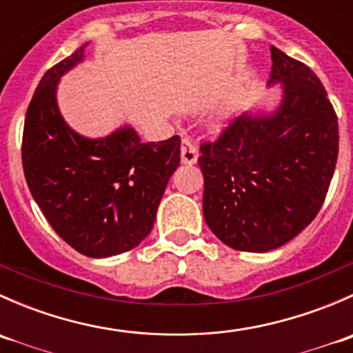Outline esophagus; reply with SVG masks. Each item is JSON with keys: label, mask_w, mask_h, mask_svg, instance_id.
<instances>
[{"label": "esophagus", "mask_w": 353, "mask_h": 353, "mask_svg": "<svg viewBox=\"0 0 353 353\" xmlns=\"http://www.w3.org/2000/svg\"><path fill=\"white\" fill-rule=\"evenodd\" d=\"M181 160H183V163H188V165H191V163L198 160V148L190 140H183V143H181Z\"/></svg>", "instance_id": "1"}]
</instances>
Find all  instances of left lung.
<instances>
[{"label":"left lung","mask_w":353,"mask_h":353,"mask_svg":"<svg viewBox=\"0 0 353 353\" xmlns=\"http://www.w3.org/2000/svg\"><path fill=\"white\" fill-rule=\"evenodd\" d=\"M272 51L268 83H283L270 116L241 114L201 143L203 215L237 251L266 252L305 229L325 203L338 159V117L314 71Z\"/></svg>","instance_id":"1"}]
</instances>
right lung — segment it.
I'll use <instances>...</instances> for the list:
<instances>
[{
	"label": "right lung",
	"instance_id": "obj_1",
	"mask_svg": "<svg viewBox=\"0 0 353 353\" xmlns=\"http://www.w3.org/2000/svg\"><path fill=\"white\" fill-rule=\"evenodd\" d=\"M83 44L48 70L25 116L22 163L28 190L59 237L90 258L137 248L154 227L181 140L141 143L130 126L99 140L74 133L56 102L61 74L83 59Z\"/></svg>",
	"mask_w": 353,
	"mask_h": 353
}]
</instances>
